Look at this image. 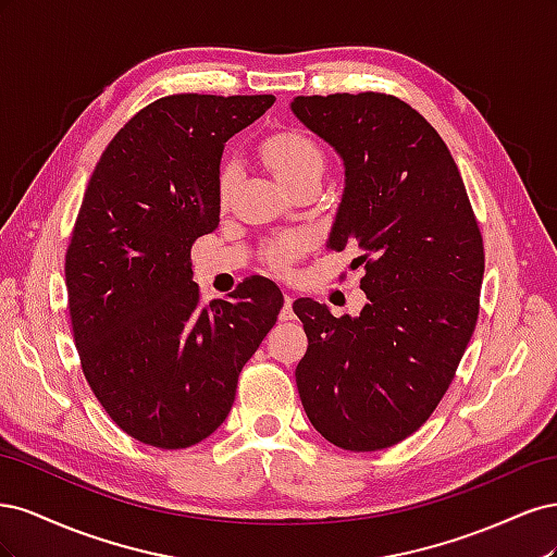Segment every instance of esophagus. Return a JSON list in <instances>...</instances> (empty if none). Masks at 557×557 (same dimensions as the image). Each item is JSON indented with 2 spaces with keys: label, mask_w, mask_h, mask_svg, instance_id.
I'll return each instance as SVG.
<instances>
[{
  "label": "esophagus",
  "mask_w": 557,
  "mask_h": 557,
  "mask_svg": "<svg viewBox=\"0 0 557 557\" xmlns=\"http://www.w3.org/2000/svg\"><path fill=\"white\" fill-rule=\"evenodd\" d=\"M281 320H295V311H293V295L283 297V309L278 313Z\"/></svg>",
  "instance_id": "esophagus-1"
}]
</instances>
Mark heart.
<instances>
[{"label":"heart","mask_w":557,"mask_h":557,"mask_svg":"<svg viewBox=\"0 0 557 557\" xmlns=\"http://www.w3.org/2000/svg\"><path fill=\"white\" fill-rule=\"evenodd\" d=\"M262 156H264V162L269 164V170H272V174L283 185H288L311 172H323V156H320V148L311 139H307L305 134H293V132L276 134V137L264 141ZM227 185H230V178L227 174H223L221 178L223 197L227 195ZM299 248H301V239L297 237L281 239L278 244L272 246V250H269V258H272L276 267H285L295 258V252Z\"/></svg>","instance_id":"b5f03b06"}]
</instances>
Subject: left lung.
Segmentation results:
<instances>
[{
  "label": "left lung",
  "mask_w": 557,
  "mask_h": 557,
  "mask_svg": "<svg viewBox=\"0 0 557 557\" xmlns=\"http://www.w3.org/2000/svg\"><path fill=\"white\" fill-rule=\"evenodd\" d=\"M290 111L344 164L330 250L360 248L358 315L301 297L309 348L295 369L311 425L346 450H381L425 423L476 327L483 239L436 129L381 92L295 97Z\"/></svg>",
  "instance_id": "1"
}]
</instances>
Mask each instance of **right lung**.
Returning a JSON list of instances; mask_svg holds the SVG:
<instances>
[{"instance_id": "1", "label": "right lung", "mask_w": 557, "mask_h": 557, "mask_svg": "<svg viewBox=\"0 0 557 557\" xmlns=\"http://www.w3.org/2000/svg\"><path fill=\"white\" fill-rule=\"evenodd\" d=\"M274 95H174L115 134L83 195L64 278L74 339L113 423L188 448L227 418L283 295L264 276L199 307L190 248L221 223V160Z\"/></svg>"}]
</instances>
